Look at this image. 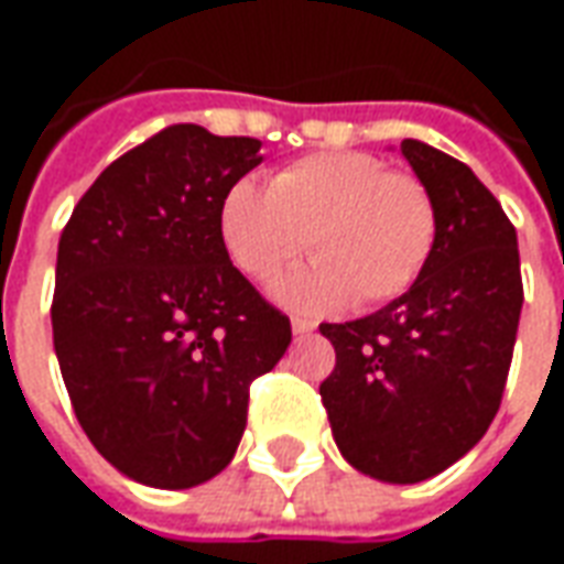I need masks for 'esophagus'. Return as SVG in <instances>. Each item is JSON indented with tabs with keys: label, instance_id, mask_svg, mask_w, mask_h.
Returning <instances> with one entry per match:
<instances>
[{
	"label": "esophagus",
	"instance_id": "34e87169",
	"mask_svg": "<svg viewBox=\"0 0 564 564\" xmlns=\"http://www.w3.org/2000/svg\"><path fill=\"white\" fill-rule=\"evenodd\" d=\"M290 326H293V335H311V332L317 329L311 319H302V317H293L290 319Z\"/></svg>",
	"mask_w": 564,
	"mask_h": 564
}]
</instances>
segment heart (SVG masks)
Segmentation results:
<instances>
[{"label": "heart", "instance_id": "1", "mask_svg": "<svg viewBox=\"0 0 564 564\" xmlns=\"http://www.w3.org/2000/svg\"><path fill=\"white\" fill-rule=\"evenodd\" d=\"M220 241L250 281H269L302 257L317 262L271 286L281 305L323 314L390 302L423 274L435 250L437 210L414 174L378 156L326 150L283 165L262 189L238 181L220 202Z\"/></svg>", "mask_w": 564, "mask_h": 564}]
</instances>
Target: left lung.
Listing matches in <instances>:
<instances>
[{
  "label": "left lung",
  "instance_id": "obj_1",
  "mask_svg": "<svg viewBox=\"0 0 564 564\" xmlns=\"http://www.w3.org/2000/svg\"><path fill=\"white\" fill-rule=\"evenodd\" d=\"M402 156L435 202V250L387 307L319 326L335 347L319 383L335 444L383 484L429 480L486 435L522 311L517 229L498 198L444 150L404 139Z\"/></svg>",
  "mask_w": 564,
  "mask_h": 564
}]
</instances>
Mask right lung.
<instances>
[{
  "label": "right lung",
  "mask_w": 564,
  "mask_h": 564,
  "mask_svg": "<svg viewBox=\"0 0 564 564\" xmlns=\"http://www.w3.org/2000/svg\"><path fill=\"white\" fill-rule=\"evenodd\" d=\"M259 148L196 123L162 129L96 177L59 235L51 323L68 399L93 447L144 486L220 474L250 383L293 341L217 226Z\"/></svg>",
  "instance_id": "1"
}]
</instances>
